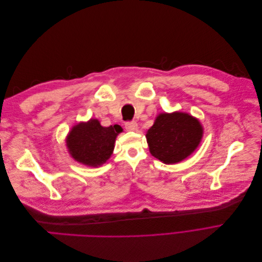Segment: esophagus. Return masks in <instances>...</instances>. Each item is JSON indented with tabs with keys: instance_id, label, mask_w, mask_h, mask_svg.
<instances>
[{
	"instance_id": "esophagus-1",
	"label": "esophagus",
	"mask_w": 262,
	"mask_h": 262,
	"mask_svg": "<svg viewBox=\"0 0 262 262\" xmlns=\"http://www.w3.org/2000/svg\"><path fill=\"white\" fill-rule=\"evenodd\" d=\"M125 129L128 131H137L138 130V123L136 121L125 123Z\"/></svg>"
}]
</instances>
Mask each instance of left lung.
<instances>
[{
    "label": "left lung",
    "instance_id": "8db88e82",
    "mask_svg": "<svg viewBox=\"0 0 262 262\" xmlns=\"http://www.w3.org/2000/svg\"><path fill=\"white\" fill-rule=\"evenodd\" d=\"M145 138L149 153L164 164H177L191 155L200 145L203 126L188 113H161Z\"/></svg>",
    "mask_w": 262,
    "mask_h": 262
}]
</instances>
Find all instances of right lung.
Returning <instances> with one entry per match:
<instances>
[{
	"instance_id": "right-lung-1",
	"label": "right lung",
	"mask_w": 262,
	"mask_h": 262,
	"mask_svg": "<svg viewBox=\"0 0 262 262\" xmlns=\"http://www.w3.org/2000/svg\"><path fill=\"white\" fill-rule=\"evenodd\" d=\"M121 132L120 125L102 126L98 119L92 118L71 128L66 138V146L75 162L96 168L113 155L116 139Z\"/></svg>"
}]
</instances>
